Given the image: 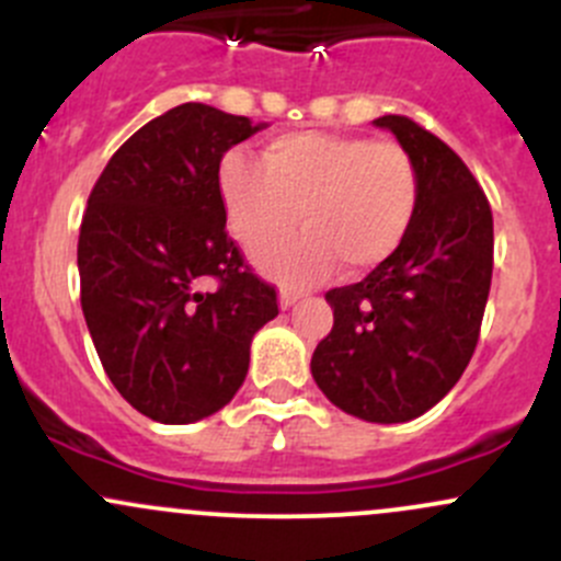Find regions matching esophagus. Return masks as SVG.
<instances>
[{"label": "esophagus", "mask_w": 561, "mask_h": 561, "mask_svg": "<svg viewBox=\"0 0 561 561\" xmlns=\"http://www.w3.org/2000/svg\"><path fill=\"white\" fill-rule=\"evenodd\" d=\"M298 298H301V293L290 290V287H282V290H279V307L282 309H290L293 304L298 301Z\"/></svg>", "instance_id": "obj_1"}]
</instances>
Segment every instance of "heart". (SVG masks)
<instances>
[{
  "label": "heart",
  "instance_id": "obj_1",
  "mask_svg": "<svg viewBox=\"0 0 561 561\" xmlns=\"http://www.w3.org/2000/svg\"><path fill=\"white\" fill-rule=\"evenodd\" d=\"M219 195L230 230L257 249L295 224L308 228L254 254L282 282H312L333 260L344 274H366L399 252L421 206V171L393 140L298 129L265 144L263 160L230 151L219 165Z\"/></svg>",
  "mask_w": 561,
  "mask_h": 561
}]
</instances>
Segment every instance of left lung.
I'll use <instances>...</instances> for the list:
<instances>
[{"mask_svg":"<svg viewBox=\"0 0 561 561\" xmlns=\"http://www.w3.org/2000/svg\"><path fill=\"white\" fill-rule=\"evenodd\" d=\"M421 171L415 225L366 279L325 293L333 328L312 355L317 388L347 415L404 423L467 369L494 268V219L448 144L407 116H380Z\"/></svg>","mask_w":561,"mask_h":561,"instance_id":"8db88e82","label":"left lung"}]
</instances>
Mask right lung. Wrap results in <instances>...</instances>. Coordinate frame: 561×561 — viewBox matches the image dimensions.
I'll return each mask as SVG.
<instances>
[{"label": "right lung", "instance_id": "1", "mask_svg": "<svg viewBox=\"0 0 561 561\" xmlns=\"http://www.w3.org/2000/svg\"><path fill=\"white\" fill-rule=\"evenodd\" d=\"M265 124L175 105L118 146L78 236L81 307L105 375L146 417L195 423L244 382L276 290L230 239L219 162Z\"/></svg>", "mask_w": 561, "mask_h": 561}]
</instances>
